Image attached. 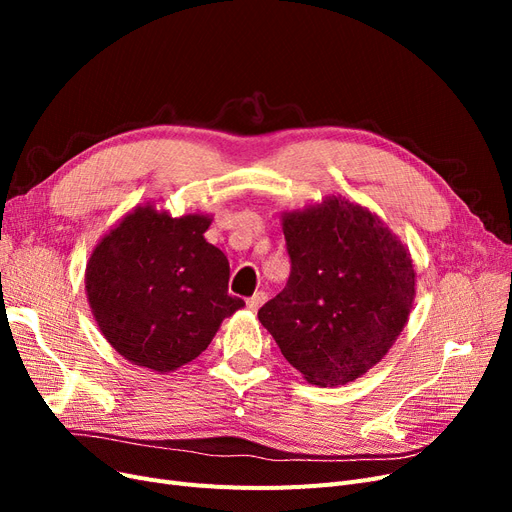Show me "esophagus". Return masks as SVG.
<instances>
[{"mask_svg":"<svg viewBox=\"0 0 512 512\" xmlns=\"http://www.w3.org/2000/svg\"><path fill=\"white\" fill-rule=\"evenodd\" d=\"M267 301V294L265 292H256L254 297H250L247 299V309H250V312H258L260 309V305Z\"/></svg>","mask_w":512,"mask_h":512,"instance_id":"1","label":"esophagus"}]
</instances>
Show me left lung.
I'll use <instances>...</instances> for the list:
<instances>
[{
    "label": "left lung",
    "instance_id": "obj_1",
    "mask_svg": "<svg viewBox=\"0 0 512 512\" xmlns=\"http://www.w3.org/2000/svg\"><path fill=\"white\" fill-rule=\"evenodd\" d=\"M282 230L290 277L258 320L309 384L354 382L408 324L416 297L408 247L376 213L339 194L284 211Z\"/></svg>",
    "mask_w": 512,
    "mask_h": 512
}]
</instances>
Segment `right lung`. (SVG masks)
<instances>
[{
  "mask_svg": "<svg viewBox=\"0 0 512 512\" xmlns=\"http://www.w3.org/2000/svg\"><path fill=\"white\" fill-rule=\"evenodd\" d=\"M211 213L173 218L136 205L102 235L85 292L104 339L123 359L170 374L207 350L224 318L245 303L228 294L230 267L205 239Z\"/></svg>",
  "mask_w": 512,
  "mask_h": 512,
  "instance_id": "right-lung-1",
  "label": "right lung"
}]
</instances>
